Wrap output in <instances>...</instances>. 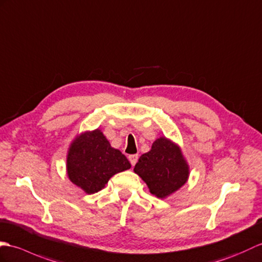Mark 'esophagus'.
<instances>
[{
  "mask_svg": "<svg viewBox=\"0 0 262 262\" xmlns=\"http://www.w3.org/2000/svg\"><path fill=\"white\" fill-rule=\"evenodd\" d=\"M138 158H139V156H138V155H131V156H129V160H130V162H131V165H132V166H135V165L137 164Z\"/></svg>",
  "mask_w": 262,
  "mask_h": 262,
  "instance_id": "esophagus-1",
  "label": "esophagus"
}]
</instances>
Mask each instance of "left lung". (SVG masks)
I'll return each mask as SVG.
<instances>
[{
    "mask_svg": "<svg viewBox=\"0 0 262 262\" xmlns=\"http://www.w3.org/2000/svg\"><path fill=\"white\" fill-rule=\"evenodd\" d=\"M135 172L147 184L150 193L166 199L182 188L189 177V166L182 149L166 137L152 143L135 166Z\"/></svg>",
    "mask_w": 262,
    "mask_h": 262,
    "instance_id": "1",
    "label": "left lung"
}]
</instances>
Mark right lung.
Instances as JSON below:
<instances>
[{"label":"right lung","instance_id":"1","mask_svg":"<svg viewBox=\"0 0 262 262\" xmlns=\"http://www.w3.org/2000/svg\"><path fill=\"white\" fill-rule=\"evenodd\" d=\"M67 175L86 194L105 187L115 173L130 169L131 164L120 150L112 148L100 129L85 131L74 139L67 154Z\"/></svg>","mask_w":262,"mask_h":262}]
</instances>
